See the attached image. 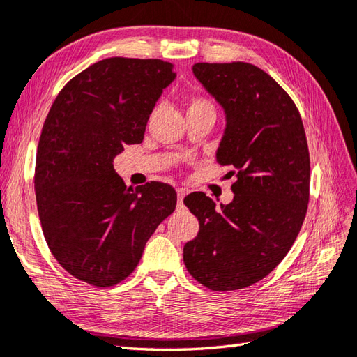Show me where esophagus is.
<instances>
[{"label": "esophagus", "mask_w": 357, "mask_h": 357, "mask_svg": "<svg viewBox=\"0 0 357 357\" xmlns=\"http://www.w3.org/2000/svg\"><path fill=\"white\" fill-rule=\"evenodd\" d=\"M187 193H188L187 188H184V187L178 188V206H179V207H183V204H184V198H185V195H187Z\"/></svg>", "instance_id": "34e87169"}]
</instances>
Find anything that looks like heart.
Segmentation results:
<instances>
[{"label": "heart", "mask_w": 357, "mask_h": 357, "mask_svg": "<svg viewBox=\"0 0 357 357\" xmlns=\"http://www.w3.org/2000/svg\"><path fill=\"white\" fill-rule=\"evenodd\" d=\"M199 108H208V109H215L213 103L207 99L204 96H193L190 99V107L188 109H199Z\"/></svg>", "instance_id": "1"}]
</instances>
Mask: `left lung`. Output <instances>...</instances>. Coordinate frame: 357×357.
I'll return each instance as SVG.
<instances>
[{
  "label": "left lung",
  "mask_w": 357,
  "mask_h": 357,
  "mask_svg": "<svg viewBox=\"0 0 357 357\" xmlns=\"http://www.w3.org/2000/svg\"><path fill=\"white\" fill-rule=\"evenodd\" d=\"M193 74L226 109L216 162L229 167L234 201L215 208L202 192L184 198L199 232L184 246L195 280L212 291L260 282L289 252L310 201V150L289 94L244 61L197 63Z\"/></svg>",
  "instance_id": "1"
}]
</instances>
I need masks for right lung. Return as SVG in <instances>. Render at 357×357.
<instances>
[{
    "label": "right lung",
    "instance_id": "1",
    "mask_svg": "<svg viewBox=\"0 0 357 357\" xmlns=\"http://www.w3.org/2000/svg\"><path fill=\"white\" fill-rule=\"evenodd\" d=\"M174 77L159 59H105L73 77L46 116L33 174L41 230L60 266L91 286L125 280L176 208L170 184L131 188L113 165L125 145L142 142Z\"/></svg>",
    "mask_w": 357,
    "mask_h": 357
}]
</instances>
